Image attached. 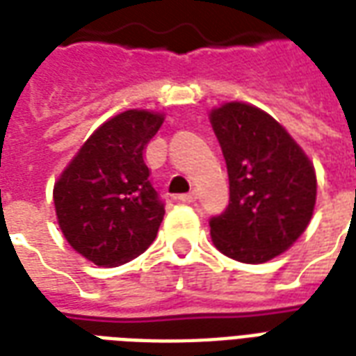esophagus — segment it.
<instances>
[{"label":"esophagus","instance_id":"obj_1","mask_svg":"<svg viewBox=\"0 0 356 356\" xmlns=\"http://www.w3.org/2000/svg\"><path fill=\"white\" fill-rule=\"evenodd\" d=\"M179 200H181L183 204H194V202L198 200V196H196V192H188V194H181Z\"/></svg>","mask_w":356,"mask_h":356}]
</instances>
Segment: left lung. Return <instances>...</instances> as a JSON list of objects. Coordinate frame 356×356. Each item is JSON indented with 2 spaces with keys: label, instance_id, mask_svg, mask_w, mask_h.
I'll return each instance as SVG.
<instances>
[{
  "label": "left lung",
  "instance_id": "8db88e82",
  "mask_svg": "<svg viewBox=\"0 0 356 356\" xmlns=\"http://www.w3.org/2000/svg\"><path fill=\"white\" fill-rule=\"evenodd\" d=\"M211 124L230 181L228 207L209 218L213 243L245 264L268 262L309 225L315 170L285 128L252 105H222Z\"/></svg>",
  "mask_w": 356,
  "mask_h": 356
}]
</instances>
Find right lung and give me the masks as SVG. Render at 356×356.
<instances>
[{
    "mask_svg": "<svg viewBox=\"0 0 356 356\" xmlns=\"http://www.w3.org/2000/svg\"><path fill=\"white\" fill-rule=\"evenodd\" d=\"M162 115L124 111L97 128L54 185L58 225L96 266L126 264L156 238L164 202L145 164Z\"/></svg>",
    "mask_w": 356,
    "mask_h": 356,
    "instance_id": "add662e5",
    "label": "right lung"
}]
</instances>
